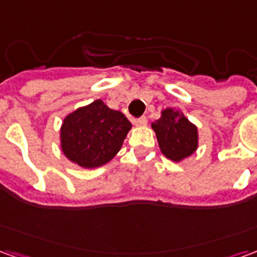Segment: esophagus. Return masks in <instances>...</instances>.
<instances>
[{
    "label": "esophagus",
    "instance_id": "esophagus-1",
    "mask_svg": "<svg viewBox=\"0 0 257 257\" xmlns=\"http://www.w3.org/2000/svg\"><path fill=\"white\" fill-rule=\"evenodd\" d=\"M134 123L136 125V126H143V125H146V123H147V118L146 117L136 118V119H134Z\"/></svg>",
    "mask_w": 257,
    "mask_h": 257
}]
</instances>
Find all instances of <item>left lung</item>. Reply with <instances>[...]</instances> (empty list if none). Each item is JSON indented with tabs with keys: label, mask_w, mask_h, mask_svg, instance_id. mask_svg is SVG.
I'll return each mask as SVG.
<instances>
[{
	"label": "left lung",
	"mask_w": 257,
	"mask_h": 257,
	"mask_svg": "<svg viewBox=\"0 0 257 257\" xmlns=\"http://www.w3.org/2000/svg\"><path fill=\"white\" fill-rule=\"evenodd\" d=\"M153 129L162 154L172 161H182L197 150L198 134L195 125L176 110H164L162 117L153 123Z\"/></svg>",
	"instance_id": "left-lung-1"
}]
</instances>
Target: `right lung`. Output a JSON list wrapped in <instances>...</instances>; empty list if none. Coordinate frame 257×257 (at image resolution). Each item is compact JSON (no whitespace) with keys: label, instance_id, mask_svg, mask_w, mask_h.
I'll list each match as a JSON object with an SVG mask.
<instances>
[{"label":"right lung","instance_id":"add662e5","mask_svg":"<svg viewBox=\"0 0 257 257\" xmlns=\"http://www.w3.org/2000/svg\"><path fill=\"white\" fill-rule=\"evenodd\" d=\"M131 126L122 112L96 100L66 117L60 134L62 150L79 167H100L119 151Z\"/></svg>","mask_w":257,"mask_h":257}]
</instances>
